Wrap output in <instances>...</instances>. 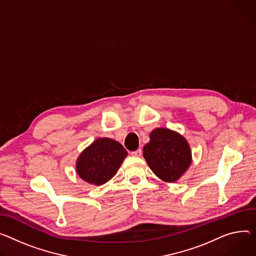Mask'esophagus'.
Returning a JSON list of instances; mask_svg holds the SVG:
<instances>
[{"label": "esophagus", "instance_id": "obj_1", "mask_svg": "<svg viewBox=\"0 0 256 256\" xmlns=\"http://www.w3.org/2000/svg\"><path fill=\"white\" fill-rule=\"evenodd\" d=\"M130 154L132 156H137V158H139V156H142V149H138V150H136V151H132Z\"/></svg>", "mask_w": 256, "mask_h": 256}]
</instances>
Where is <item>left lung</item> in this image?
I'll use <instances>...</instances> for the list:
<instances>
[{"mask_svg":"<svg viewBox=\"0 0 256 256\" xmlns=\"http://www.w3.org/2000/svg\"><path fill=\"white\" fill-rule=\"evenodd\" d=\"M143 148V156L151 171L160 180L174 183L192 164V156L187 140L179 132L166 128L153 130Z\"/></svg>","mask_w":256,"mask_h":256,"instance_id":"1","label":"left lung"}]
</instances>
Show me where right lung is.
<instances>
[{
  "mask_svg": "<svg viewBox=\"0 0 256 256\" xmlns=\"http://www.w3.org/2000/svg\"><path fill=\"white\" fill-rule=\"evenodd\" d=\"M128 151L110 138H98L85 148L76 160V172L85 182L103 185L112 179L120 168Z\"/></svg>",
  "mask_w": 256,
  "mask_h": 256,
  "instance_id": "right-lung-1",
  "label": "right lung"
}]
</instances>
